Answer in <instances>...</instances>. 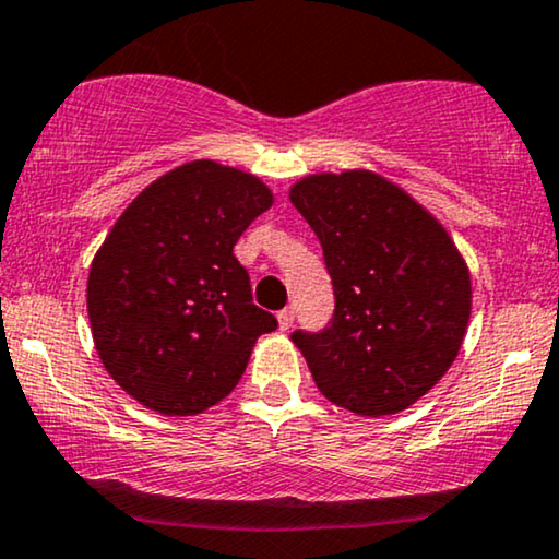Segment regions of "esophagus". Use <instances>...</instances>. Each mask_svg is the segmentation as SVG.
I'll return each mask as SVG.
<instances>
[{"instance_id": "1", "label": "esophagus", "mask_w": 559, "mask_h": 559, "mask_svg": "<svg viewBox=\"0 0 559 559\" xmlns=\"http://www.w3.org/2000/svg\"><path fill=\"white\" fill-rule=\"evenodd\" d=\"M278 328L281 330H292L294 328V309L292 307L281 309V312H278Z\"/></svg>"}]
</instances>
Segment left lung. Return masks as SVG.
Returning <instances> with one entry per match:
<instances>
[{"label": "left lung", "mask_w": 559, "mask_h": 559, "mask_svg": "<svg viewBox=\"0 0 559 559\" xmlns=\"http://www.w3.org/2000/svg\"><path fill=\"white\" fill-rule=\"evenodd\" d=\"M292 203L322 245L335 312L320 332L296 330L324 397L356 415H394L454 364L472 284L447 229L369 169L309 175Z\"/></svg>", "instance_id": "left-lung-1"}]
</instances>
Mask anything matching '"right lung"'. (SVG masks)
Returning <instances> with one entry per match:
<instances>
[{
	"label": "right lung",
	"mask_w": 559,
	"mask_h": 559,
	"mask_svg": "<svg viewBox=\"0 0 559 559\" xmlns=\"http://www.w3.org/2000/svg\"><path fill=\"white\" fill-rule=\"evenodd\" d=\"M271 206L255 175L195 159L141 190L105 237L87 281L92 337L144 407L182 418L216 405L278 328L231 252Z\"/></svg>",
	"instance_id": "add662e5"
}]
</instances>
